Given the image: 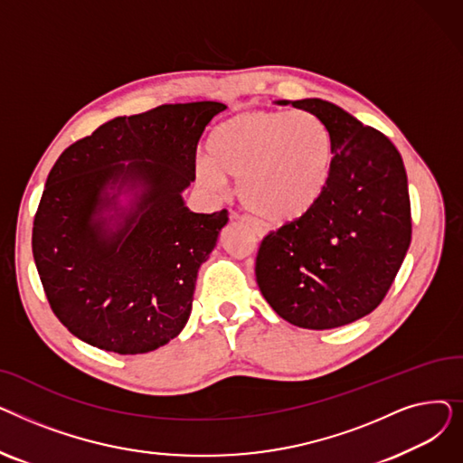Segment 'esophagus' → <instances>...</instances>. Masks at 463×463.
<instances>
[{
	"label": "esophagus",
	"mask_w": 463,
	"mask_h": 463,
	"mask_svg": "<svg viewBox=\"0 0 463 463\" xmlns=\"http://www.w3.org/2000/svg\"><path fill=\"white\" fill-rule=\"evenodd\" d=\"M238 217H240V219H244L246 223L253 225L259 236H264L266 232H269V225H266L264 222H260V219H257V217H251V215H238Z\"/></svg>",
	"instance_id": "esophagus-1"
}]
</instances>
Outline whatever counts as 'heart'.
<instances>
[{"label":"heart","mask_w":463,"mask_h":463,"mask_svg":"<svg viewBox=\"0 0 463 463\" xmlns=\"http://www.w3.org/2000/svg\"><path fill=\"white\" fill-rule=\"evenodd\" d=\"M210 154L197 161V180L222 193L227 176L240 201L278 223L297 222L328 189L334 148L330 131L307 110H248L219 124Z\"/></svg>","instance_id":"b5f03b06"}]
</instances>
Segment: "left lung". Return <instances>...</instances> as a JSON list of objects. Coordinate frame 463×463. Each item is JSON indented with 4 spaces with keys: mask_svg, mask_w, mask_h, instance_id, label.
Wrapping results in <instances>:
<instances>
[{
    "mask_svg": "<svg viewBox=\"0 0 463 463\" xmlns=\"http://www.w3.org/2000/svg\"><path fill=\"white\" fill-rule=\"evenodd\" d=\"M293 107L330 131L332 178L307 215L262 238L255 274L281 319L328 330L372 313L391 288L411 244L407 175L388 137L344 109L323 99Z\"/></svg>",
    "mask_w": 463,
    "mask_h": 463,
    "instance_id": "obj_1",
    "label": "left lung"
}]
</instances>
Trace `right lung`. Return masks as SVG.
<instances>
[{
  "label": "right lung",
  "instance_id": "add662e5",
  "mask_svg": "<svg viewBox=\"0 0 463 463\" xmlns=\"http://www.w3.org/2000/svg\"><path fill=\"white\" fill-rule=\"evenodd\" d=\"M223 103L161 105L114 118L71 144L46 178L32 250L60 323L82 342L142 354L185 326L194 281L229 212L194 213L182 191L194 180L197 146ZM129 160V164L125 161ZM137 199L110 230L117 194Z\"/></svg>",
  "mask_w": 463,
  "mask_h": 463
}]
</instances>
